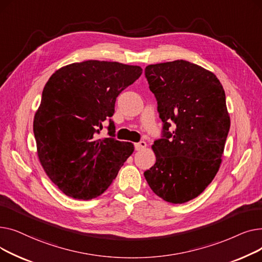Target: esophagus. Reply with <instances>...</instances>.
I'll use <instances>...</instances> for the list:
<instances>
[{
	"label": "esophagus",
	"mask_w": 262,
	"mask_h": 262,
	"mask_svg": "<svg viewBox=\"0 0 262 262\" xmlns=\"http://www.w3.org/2000/svg\"><path fill=\"white\" fill-rule=\"evenodd\" d=\"M146 147V142L145 141H140L138 143H135V148L136 150H142Z\"/></svg>",
	"instance_id": "obj_1"
}]
</instances>
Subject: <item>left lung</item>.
I'll list each match as a JSON object with an SVG mask.
<instances>
[{"instance_id": "1", "label": "left lung", "mask_w": 262, "mask_h": 262, "mask_svg": "<svg viewBox=\"0 0 262 262\" xmlns=\"http://www.w3.org/2000/svg\"><path fill=\"white\" fill-rule=\"evenodd\" d=\"M145 77L163 137L152 145L156 162L144 177L163 201L184 204L207 188L221 166L230 127L225 91L214 73L183 59L148 64Z\"/></svg>"}]
</instances>
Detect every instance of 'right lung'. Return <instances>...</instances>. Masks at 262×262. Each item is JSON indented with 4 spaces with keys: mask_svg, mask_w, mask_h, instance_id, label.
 <instances>
[{
    "mask_svg": "<svg viewBox=\"0 0 262 262\" xmlns=\"http://www.w3.org/2000/svg\"><path fill=\"white\" fill-rule=\"evenodd\" d=\"M142 74L139 66L86 60L61 67L43 88L34 117L39 161L67 196L88 201L113 184L133 154L132 142L118 141L109 120V138H98L115 114L117 96Z\"/></svg>",
    "mask_w": 262,
    "mask_h": 262,
    "instance_id": "right-lung-1",
    "label": "right lung"
}]
</instances>
